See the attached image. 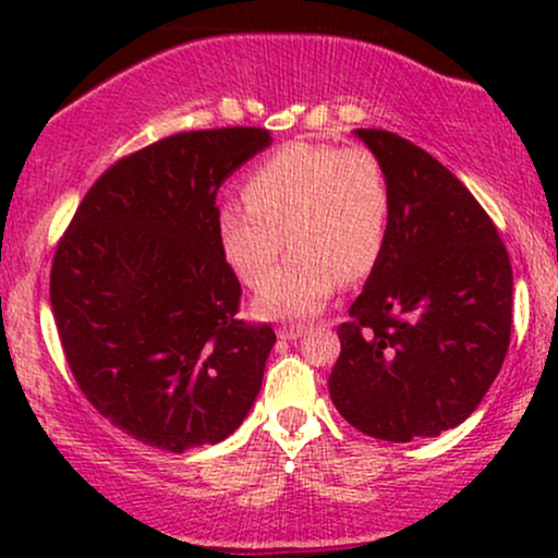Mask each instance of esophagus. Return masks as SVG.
Returning a JSON list of instances; mask_svg holds the SVG:
<instances>
[{
    "mask_svg": "<svg viewBox=\"0 0 558 558\" xmlns=\"http://www.w3.org/2000/svg\"><path fill=\"white\" fill-rule=\"evenodd\" d=\"M306 332V325H283V328H278V338H283V341H296Z\"/></svg>",
    "mask_w": 558,
    "mask_h": 558,
    "instance_id": "obj_1",
    "label": "esophagus"
}]
</instances>
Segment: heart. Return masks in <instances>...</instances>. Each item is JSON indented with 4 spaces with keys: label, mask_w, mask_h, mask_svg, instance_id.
<instances>
[{
    "label": "heart",
    "mask_w": 558,
    "mask_h": 558,
    "mask_svg": "<svg viewBox=\"0 0 558 558\" xmlns=\"http://www.w3.org/2000/svg\"><path fill=\"white\" fill-rule=\"evenodd\" d=\"M388 220V178L373 151L299 141L248 172L243 202L217 209V239L246 286L262 283L291 240L298 248L266 277L254 310L262 317L299 319L323 310L341 275L356 280L373 270Z\"/></svg>",
    "instance_id": "heart-1"
}]
</instances>
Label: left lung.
I'll return each instance as SVG.
<instances>
[{
    "mask_svg": "<svg viewBox=\"0 0 558 558\" xmlns=\"http://www.w3.org/2000/svg\"><path fill=\"white\" fill-rule=\"evenodd\" d=\"M356 138L390 189L386 246L349 323L330 399L380 440L435 438L470 417L511 336V262L466 185L412 141L375 128Z\"/></svg>",
    "mask_w": 558,
    "mask_h": 558,
    "instance_id": "obj_1",
    "label": "left lung"
}]
</instances>
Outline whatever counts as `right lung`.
<instances>
[{"mask_svg": "<svg viewBox=\"0 0 558 558\" xmlns=\"http://www.w3.org/2000/svg\"><path fill=\"white\" fill-rule=\"evenodd\" d=\"M270 144L265 128L157 141L88 189L57 243L49 299L75 383L141 444H220L254 407L275 332L235 317L215 196Z\"/></svg>", "mask_w": 558, "mask_h": 558, "instance_id": "right-lung-1", "label": "right lung"}]
</instances>
